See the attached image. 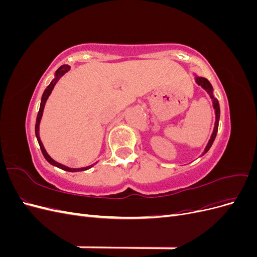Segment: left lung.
Here are the masks:
<instances>
[{
	"mask_svg": "<svg viewBox=\"0 0 257 257\" xmlns=\"http://www.w3.org/2000/svg\"><path fill=\"white\" fill-rule=\"evenodd\" d=\"M195 80H196L197 84H199L201 88L205 89V90L207 91L208 94L210 95V97H211L212 104H213V108H214V110H215V123H214V128H213L211 137H210V139H209V143H208V145H207L206 148H205V151L203 152V154H201V155H204L205 153H207V152L209 151L210 148H211V146H212V144H213V142H214V139H215L216 133H217V128H219L220 105H219V100H217V99L213 96V88H212L211 83H210L206 78H204V77H198V76H196V77H195Z\"/></svg>",
	"mask_w": 257,
	"mask_h": 257,
	"instance_id": "left-lung-1",
	"label": "left lung"
}]
</instances>
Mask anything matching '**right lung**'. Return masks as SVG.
<instances>
[{"label": "right lung", "instance_id": "right-lung-1", "mask_svg": "<svg viewBox=\"0 0 257 257\" xmlns=\"http://www.w3.org/2000/svg\"><path fill=\"white\" fill-rule=\"evenodd\" d=\"M69 68H71V67H69L68 65H62V66H60V67L57 69L56 74H54V78L52 79V81L50 82V84H49L48 87L46 88V90L44 91V93H43V96H42V100H41L40 111H38V113H37L36 123H35V135H36V138H37V142H38V144H40V147H41V150H42V152H43V155L45 157V159L47 160V162H49L50 164H51V165H53V166H57V167H59V168H61V169L66 170V172H72V173H75V172H82V170H87V169L91 168L93 165H94L95 163H94V164L90 165V166L82 167V168H69V167H66L65 165H62V164H60V163L56 162V161L52 160V159L49 157V154L47 153V151L45 150V148H44V146H43V143L41 142V137H40V123H41V119H42V115H43V111H44L45 104H46V102H47V99H48L49 95L51 94V92H52V90H53V88H54V85H56V83L58 82V80L61 78L62 76H63L66 72H68V71H69ZM96 163H97V162H96Z\"/></svg>", "mask_w": 257, "mask_h": 257}]
</instances>
